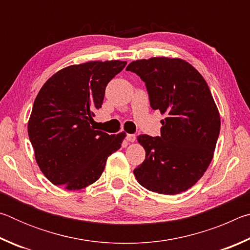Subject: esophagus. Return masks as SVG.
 I'll use <instances>...</instances> for the list:
<instances>
[{
    "label": "esophagus",
    "mask_w": 250,
    "mask_h": 250,
    "mask_svg": "<svg viewBox=\"0 0 250 250\" xmlns=\"http://www.w3.org/2000/svg\"><path fill=\"white\" fill-rule=\"evenodd\" d=\"M135 138H137V137H135L134 134H126V137H125L126 141H129V142H134Z\"/></svg>",
    "instance_id": "obj_1"
}]
</instances>
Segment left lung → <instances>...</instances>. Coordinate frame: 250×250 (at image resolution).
Listing matches in <instances>:
<instances>
[{
    "mask_svg": "<svg viewBox=\"0 0 250 250\" xmlns=\"http://www.w3.org/2000/svg\"><path fill=\"white\" fill-rule=\"evenodd\" d=\"M126 70L145 82L151 108L167 116L160 137H138L146 160L134 168L135 179L152 192H184L208 167L221 130L209 88L191 64L179 58L141 59Z\"/></svg>",
    "mask_w": 250,
    "mask_h": 250,
    "instance_id": "left-lung-1",
    "label": "left lung"
}]
</instances>
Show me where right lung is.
I'll return each mask as SVG.
<instances>
[{
    "instance_id": "right-lung-1",
    "label": "right lung",
    "mask_w": 250,
    "mask_h": 250,
    "mask_svg": "<svg viewBox=\"0 0 250 250\" xmlns=\"http://www.w3.org/2000/svg\"><path fill=\"white\" fill-rule=\"evenodd\" d=\"M126 62H88L53 75L42 87L28 121L29 141L41 171L54 185L80 189L99 179L125 133L90 125L108 83Z\"/></svg>"
}]
</instances>
